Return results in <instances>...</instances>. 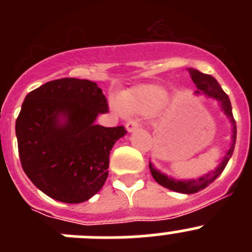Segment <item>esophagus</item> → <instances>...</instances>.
Listing matches in <instances>:
<instances>
[{
    "mask_svg": "<svg viewBox=\"0 0 252 252\" xmlns=\"http://www.w3.org/2000/svg\"><path fill=\"white\" fill-rule=\"evenodd\" d=\"M139 127V120L136 119H130L127 120V122H126V128H127V131H133L136 130V128Z\"/></svg>",
    "mask_w": 252,
    "mask_h": 252,
    "instance_id": "34e87169",
    "label": "esophagus"
}]
</instances>
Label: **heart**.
I'll list each match as a JSON object with an SVG mask.
<instances>
[{
	"label": "heart",
	"instance_id": "heart-1",
	"mask_svg": "<svg viewBox=\"0 0 252 252\" xmlns=\"http://www.w3.org/2000/svg\"><path fill=\"white\" fill-rule=\"evenodd\" d=\"M165 99V92L154 86H142L120 95L119 104L125 112H149Z\"/></svg>",
	"mask_w": 252,
	"mask_h": 252
}]
</instances>
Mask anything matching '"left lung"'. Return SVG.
Listing matches in <instances>:
<instances>
[{
  "label": "left lung",
  "mask_w": 252,
  "mask_h": 252,
  "mask_svg": "<svg viewBox=\"0 0 252 252\" xmlns=\"http://www.w3.org/2000/svg\"><path fill=\"white\" fill-rule=\"evenodd\" d=\"M192 77L193 82L194 84L197 86L198 91L197 93H201L203 92L204 94L209 95V97H213V98L218 99L220 103H221L222 108H223L224 113H226L228 117H230L231 122H232V126H233V135H232V145H231L230 150L227 151V155L224 157V159L222 160V162L220 164L217 169H216L213 173H209V174L204 175V177L199 178V179H195V180H174V179H170V178L165 177L164 174L159 173L158 170L154 169V166L151 165V162H149V168H150L151 171V175L154 177V179L157 180V183H159L160 186L165 187V188L170 189V190H174V192H179V193H186V194H192V193H197L202 189H204L206 187H208L209 184L213 183L216 180V178L218 175L221 174L222 171L224 170L226 168L227 162L230 160V158L232 157V153H233V149H235V142H236V121L233 119V115H232V107H231V102L230 98H228V95L224 93V91L222 90L220 83L216 81L215 78L212 75L209 74H204V73L199 72L197 69H193V68H188L187 69Z\"/></svg>",
  "instance_id": "obj_1"
}]
</instances>
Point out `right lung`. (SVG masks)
Wrapping results in <instances>:
<instances>
[{
  "label": "right lung",
  "mask_w": 252,
  "mask_h": 252,
  "mask_svg": "<svg viewBox=\"0 0 252 252\" xmlns=\"http://www.w3.org/2000/svg\"><path fill=\"white\" fill-rule=\"evenodd\" d=\"M108 102L97 83L60 78L25 97L16 119L21 166L43 193L64 203H82L103 187L110 153L127 132L95 125ZM66 124H59V116Z\"/></svg>",
  "instance_id": "right-lung-1"
}]
</instances>
